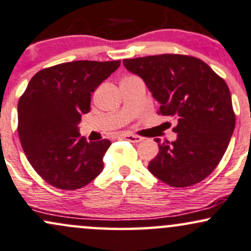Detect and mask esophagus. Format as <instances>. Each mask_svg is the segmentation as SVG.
Wrapping results in <instances>:
<instances>
[{
    "label": "esophagus",
    "mask_w": 251,
    "mask_h": 251,
    "mask_svg": "<svg viewBox=\"0 0 251 251\" xmlns=\"http://www.w3.org/2000/svg\"><path fill=\"white\" fill-rule=\"evenodd\" d=\"M124 139H125V140L131 141V143H140V141L144 140V138L139 137V135H133V134H125L124 135Z\"/></svg>",
    "instance_id": "obj_1"
}]
</instances>
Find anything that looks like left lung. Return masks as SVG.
Masks as SVG:
<instances>
[{
	"mask_svg": "<svg viewBox=\"0 0 251 251\" xmlns=\"http://www.w3.org/2000/svg\"><path fill=\"white\" fill-rule=\"evenodd\" d=\"M160 102L158 114L176 119L175 141L160 143L149 171L172 187L199 183L215 170L235 128L228 85L203 60L179 53L124 59Z\"/></svg>",
	"mask_w": 251,
	"mask_h": 251,
	"instance_id": "left-lung-1",
	"label": "left lung"
}]
</instances>
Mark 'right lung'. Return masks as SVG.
Returning a JSON list of instances; mask_svg holds the SVG:
<instances>
[{
    "instance_id": "1",
    "label": "right lung",
    "mask_w": 251,
    "mask_h": 251,
    "mask_svg": "<svg viewBox=\"0 0 251 251\" xmlns=\"http://www.w3.org/2000/svg\"><path fill=\"white\" fill-rule=\"evenodd\" d=\"M119 65L120 60H75L42 69L20 97L21 145L32 168L52 187L79 189L102 171L111 141L87 143L78 124L91 110V93Z\"/></svg>"
}]
</instances>
